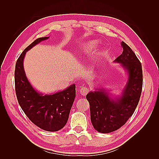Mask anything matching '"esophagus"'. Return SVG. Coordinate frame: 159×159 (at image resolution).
Instances as JSON below:
<instances>
[{"mask_svg":"<svg viewBox=\"0 0 159 159\" xmlns=\"http://www.w3.org/2000/svg\"><path fill=\"white\" fill-rule=\"evenodd\" d=\"M80 94L83 96H86L87 93L89 92V88L88 87H87L85 86H83V87H80Z\"/></svg>","mask_w":159,"mask_h":159,"instance_id":"obj_1","label":"esophagus"}]
</instances>
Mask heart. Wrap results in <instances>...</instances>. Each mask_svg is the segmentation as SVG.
I'll return each mask as SVG.
<instances>
[{"mask_svg":"<svg viewBox=\"0 0 159 159\" xmlns=\"http://www.w3.org/2000/svg\"><path fill=\"white\" fill-rule=\"evenodd\" d=\"M97 46V43L96 41H89L85 43L83 46V52L85 53L89 52L92 50H94Z\"/></svg>","mask_w":159,"mask_h":159,"instance_id":"obj_1","label":"heart"}]
</instances>
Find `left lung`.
<instances>
[{
  "label": "left lung",
  "mask_w": 159,
  "mask_h": 159,
  "mask_svg": "<svg viewBox=\"0 0 159 159\" xmlns=\"http://www.w3.org/2000/svg\"><path fill=\"white\" fill-rule=\"evenodd\" d=\"M123 52L114 62L121 66L128 73V81L122 94L113 99L104 89H96L87 94L90 107L91 121L93 128L101 133L117 130L133 116L140 99L143 87L141 63L126 43H121Z\"/></svg>",
  "instance_id": "8db88e82"
}]
</instances>
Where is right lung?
<instances>
[{"instance_id":"right-lung-1","label":"right lung","mask_w":159,"mask_h":159,"mask_svg":"<svg viewBox=\"0 0 159 159\" xmlns=\"http://www.w3.org/2000/svg\"><path fill=\"white\" fill-rule=\"evenodd\" d=\"M48 38L44 37L35 39L19 57L15 68V89L20 106L29 119L42 130L55 132L65 126L68 120L76 96V85L73 84L65 90L43 95L30 84L23 66L26 52Z\"/></svg>"}]
</instances>
